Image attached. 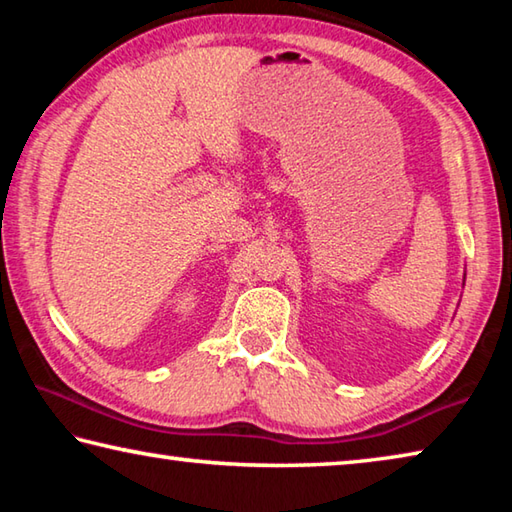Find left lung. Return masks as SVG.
<instances>
[{"label": "left lung", "instance_id": "8db88e82", "mask_svg": "<svg viewBox=\"0 0 512 512\" xmlns=\"http://www.w3.org/2000/svg\"><path fill=\"white\" fill-rule=\"evenodd\" d=\"M463 284H465V277H463Z\"/></svg>", "mask_w": 512, "mask_h": 512}]
</instances>
